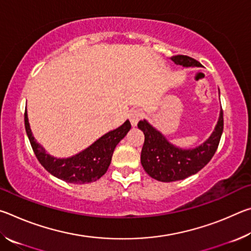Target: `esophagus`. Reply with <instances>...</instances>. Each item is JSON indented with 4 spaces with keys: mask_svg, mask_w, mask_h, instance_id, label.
<instances>
[{
    "mask_svg": "<svg viewBox=\"0 0 251 251\" xmlns=\"http://www.w3.org/2000/svg\"><path fill=\"white\" fill-rule=\"evenodd\" d=\"M143 117V113L139 109H131L129 113V120L130 123L133 126L137 125V123L139 122V120H142Z\"/></svg>",
    "mask_w": 251,
    "mask_h": 251,
    "instance_id": "esophagus-1",
    "label": "esophagus"
}]
</instances>
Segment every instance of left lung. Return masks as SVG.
Masks as SVG:
<instances>
[{
	"mask_svg": "<svg viewBox=\"0 0 251 251\" xmlns=\"http://www.w3.org/2000/svg\"><path fill=\"white\" fill-rule=\"evenodd\" d=\"M172 61L185 67L201 66V63L186 55H175ZM138 128L145 135L142 148L141 163L145 172L156 180L176 181L194 175L209 163L217 151L224 130V113L210 137L198 147L181 150L169 143L160 131L154 128L147 121H139Z\"/></svg>",
	"mask_w": 251,
	"mask_h": 251,
	"instance_id": "left-lung-1",
	"label": "left lung"
}]
</instances>
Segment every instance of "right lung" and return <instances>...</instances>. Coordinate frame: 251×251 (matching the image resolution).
<instances>
[{"instance_id": "right-lung-1", "label": "right lung", "mask_w": 251, "mask_h": 251, "mask_svg": "<svg viewBox=\"0 0 251 251\" xmlns=\"http://www.w3.org/2000/svg\"><path fill=\"white\" fill-rule=\"evenodd\" d=\"M24 123L34 154L42 166L53 176L72 184H87L100 179L107 172L116 145L125 137L131 127L129 121H126L118 128L103 135L78 154L69 158H56L48 154L33 137L26 110L24 114Z\"/></svg>"}]
</instances>
